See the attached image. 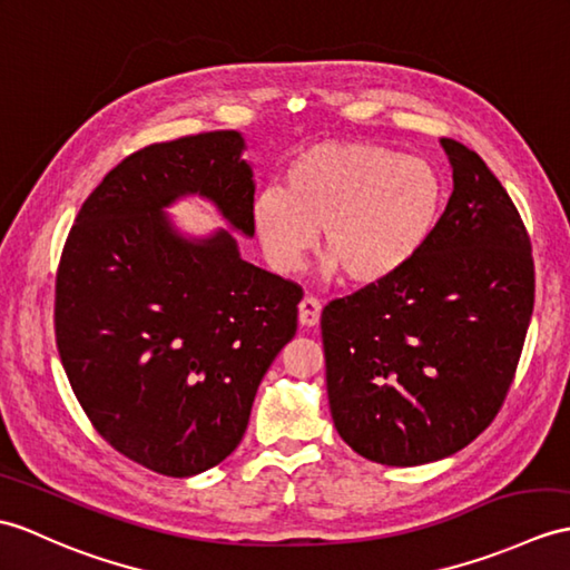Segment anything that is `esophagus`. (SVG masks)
<instances>
[{
  "label": "esophagus",
  "instance_id": "esophagus-1",
  "mask_svg": "<svg viewBox=\"0 0 570 570\" xmlns=\"http://www.w3.org/2000/svg\"><path fill=\"white\" fill-rule=\"evenodd\" d=\"M321 311H323L321 301L313 298V296H306V298H303V301L298 303V321H301V325L315 327V325H317V321H321Z\"/></svg>",
  "mask_w": 570,
  "mask_h": 570
}]
</instances>
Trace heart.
Segmentation results:
<instances>
[{
	"instance_id": "b5f03b06",
	"label": "heart",
	"mask_w": 570,
	"mask_h": 570,
	"mask_svg": "<svg viewBox=\"0 0 570 570\" xmlns=\"http://www.w3.org/2000/svg\"><path fill=\"white\" fill-rule=\"evenodd\" d=\"M442 198L444 181L425 157L374 142H323L288 165L286 191L257 194L253 223L279 269H294L323 230L327 267L352 284H374L428 240Z\"/></svg>"
}]
</instances>
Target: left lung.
Segmentation results:
<instances>
[{
  "instance_id": "8db88e82",
  "label": "left lung",
  "mask_w": 570,
  "mask_h": 570,
  "mask_svg": "<svg viewBox=\"0 0 570 570\" xmlns=\"http://www.w3.org/2000/svg\"><path fill=\"white\" fill-rule=\"evenodd\" d=\"M442 148L454 191L428 240L321 317L335 428L383 466L452 456L491 425L534 311L532 243L512 198L466 145Z\"/></svg>"
}]
</instances>
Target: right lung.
I'll list each match as a JSON object with an SVG mask.
<instances>
[{
	"label": "right lung",
	"instance_id": "right-lung-1",
	"mask_svg": "<svg viewBox=\"0 0 570 570\" xmlns=\"http://www.w3.org/2000/svg\"><path fill=\"white\" fill-rule=\"evenodd\" d=\"M243 148L235 130H210L128 155L79 208L56 274V342L79 405L116 452L171 479L235 452L298 327L296 282L245 262L230 233L191 243L163 214L202 194L253 235Z\"/></svg>",
	"mask_w": 570,
	"mask_h": 570
}]
</instances>
